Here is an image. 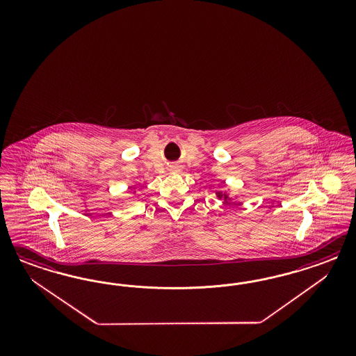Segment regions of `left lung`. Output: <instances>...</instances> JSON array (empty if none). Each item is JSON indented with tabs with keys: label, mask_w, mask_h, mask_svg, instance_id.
<instances>
[{
	"label": "left lung",
	"mask_w": 356,
	"mask_h": 356,
	"mask_svg": "<svg viewBox=\"0 0 356 356\" xmlns=\"http://www.w3.org/2000/svg\"><path fill=\"white\" fill-rule=\"evenodd\" d=\"M216 195H218V197H219V198H222V197H225V200H227L226 194H223V193H222V192H218V193H216ZM227 204H228V202H227Z\"/></svg>",
	"instance_id": "obj_1"
}]
</instances>
